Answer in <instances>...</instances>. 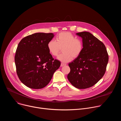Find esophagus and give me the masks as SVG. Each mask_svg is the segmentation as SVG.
<instances>
[{
	"label": "esophagus",
	"instance_id": "obj_1",
	"mask_svg": "<svg viewBox=\"0 0 121 121\" xmlns=\"http://www.w3.org/2000/svg\"><path fill=\"white\" fill-rule=\"evenodd\" d=\"M66 65L65 64H64V63H61V67H63V66H65V65Z\"/></svg>",
	"mask_w": 121,
	"mask_h": 121
}]
</instances>
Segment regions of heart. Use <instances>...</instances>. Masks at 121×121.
I'll use <instances>...</instances> for the list:
<instances>
[{
  "label": "heart",
  "instance_id": "obj_1",
  "mask_svg": "<svg viewBox=\"0 0 121 121\" xmlns=\"http://www.w3.org/2000/svg\"><path fill=\"white\" fill-rule=\"evenodd\" d=\"M47 48L50 54L53 56H57L62 49L63 53L58 56V59L63 63H67L81 55L83 43L81 39L76 38L72 33L64 31L58 34L56 41L53 40L49 41Z\"/></svg>",
  "mask_w": 121,
  "mask_h": 121
}]
</instances>
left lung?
Segmentation results:
<instances>
[{
	"instance_id": "left-lung-1",
	"label": "left lung",
	"mask_w": 121,
	"mask_h": 121,
	"mask_svg": "<svg viewBox=\"0 0 121 121\" xmlns=\"http://www.w3.org/2000/svg\"><path fill=\"white\" fill-rule=\"evenodd\" d=\"M76 34L82 39L83 49L78 58L69 63L70 72L67 78L76 88L85 89L104 76L109 56L105 45L91 33L83 31Z\"/></svg>"
}]
</instances>
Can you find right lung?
<instances>
[{
  "label": "right lung",
  "instance_id": "add662e5",
  "mask_svg": "<svg viewBox=\"0 0 121 121\" xmlns=\"http://www.w3.org/2000/svg\"><path fill=\"white\" fill-rule=\"evenodd\" d=\"M52 33H35L23 38L17 47L15 56L16 72L27 87L41 89L47 86L60 66L47 48Z\"/></svg>",
  "mask_w": 121,
  "mask_h": 121
}]
</instances>
